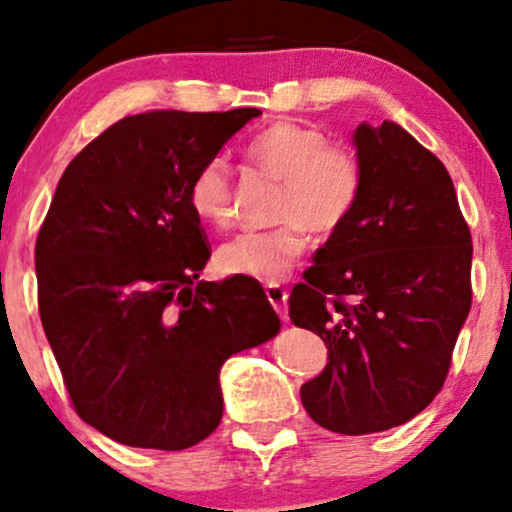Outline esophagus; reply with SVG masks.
Wrapping results in <instances>:
<instances>
[{
	"mask_svg": "<svg viewBox=\"0 0 512 512\" xmlns=\"http://www.w3.org/2000/svg\"><path fill=\"white\" fill-rule=\"evenodd\" d=\"M267 300L274 304V309L281 316V321H288V290L281 288L278 283H269L267 288Z\"/></svg>",
	"mask_w": 512,
	"mask_h": 512,
	"instance_id": "1",
	"label": "esophagus"
}]
</instances>
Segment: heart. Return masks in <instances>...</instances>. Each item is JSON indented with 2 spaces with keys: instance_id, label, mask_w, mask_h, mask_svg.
<instances>
[{
  "instance_id": "1",
  "label": "heart",
  "mask_w": 512,
  "mask_h": 512,
  "mask_svg": "<svg viewBox=\"0 0 512 512\" xmlns=\"http://www.w3.org/2000/svg\"><path fill=\"white\" fill-rule=\"evenodd\" d=\"M255 167L283 179L278 198L281 226L243 231L217 250L224 274L248 276L262 283L281 281L309 245V229L333 234L347 222L361 193V165L349 148L331 144L314 125L274 122L245 146ZM231 179L224 160H210L189 186V205L212 226L231 222Z\"/></svg>"
}]
</instances>
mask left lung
Wrapping results in <instances>:
<instances>
[{"instance_id": "obj_1", "label": "left lung", "mask_w": 512, "mask_h": 512, "mask_svg": "<svg viewBox=\"0 0 512 512\" xmlns=\"http://www.w3.org/2000/svg\"><path fill=\"white\" fill-rule=\"evenodd\" d=\"M357 208L314 252L290 321L328 347L302 406L321 428L371 435L442 390L472 290L470 229L446 167L397 122L354 129Z\"/></svg>"}]
</instances>
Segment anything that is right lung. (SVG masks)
Segmentation results:
<instances>
[{
	"mask_svg": "<svg viewBox=\"0 0 512 512\" xmlns=\"http://www.w3.org/2000/svg\"><path fill=\"white\" fill-rule=\"evenodd\" d=\"M260 115H129L58 181L35 245L42 326L75 411L115 442H203L224 361L281 331L255 278L200 281L210 248L189 205L196 172Z\"/></svg>",
	"mask_w": 512,
	"mask_h": 512,
	"instance_id": "add662e5",
	"label": "right lung"
}]
</instances>
